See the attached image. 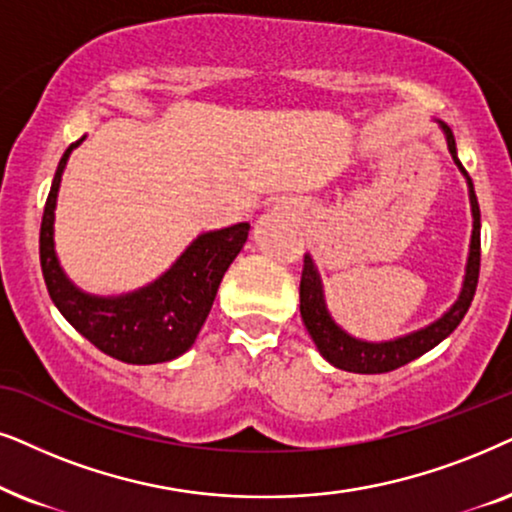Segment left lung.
Wrapping results in <instances>:
<instances>
[{
  "mask_svg": "<svg viewBox=\"0 0 512 512\" xmlns=\"http://www.w3.org/2000/svg\"><path fill=\"white\" fill-rule=\"evenodd\" d=\"M447 135V147L452 152V159L456 166L463 170V175L468 177L466 168L461 166L459 156H456V142L452 135V128L442 124ZM470 187V206H473V241H470V257H468V269H466V281H463V290L459 302L449 309L440 320H435L433 325L424 327V330L414 332V335L400 337L395 342L384 344H370L360 342L346 335L342 327L335 325V320L330 318V313L325 309L323 302V290H320V278L318 271L313 267L311 257L304 255V269H302V281H299V311H302V320L309 330L313 342H316L318 351L323 353L327 363H332L339 370L356 372V374H381L398 370L410 363V360L424 356L426 351H431L433 346H438L442 339L452 335L456 325L461 323L466 316L470 302L475 297V288H478L480 278V206L478 196H475L473 180L468 177Z\"/></svg>",
  "mask_w": 512,
  "mask_h": 512,
  "instance_id": "left-lung-1",
  "label": "left lung"
}]
</instances>
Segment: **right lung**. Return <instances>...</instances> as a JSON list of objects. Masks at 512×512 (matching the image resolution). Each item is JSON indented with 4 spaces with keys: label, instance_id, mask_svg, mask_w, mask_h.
Segmentation results:
<instances>
[{
    "label": "right lung",
    "instance_id": "add662e5",
    "mask_svg": "<svg viewBox=\"0 0 512 512\" xmlns=\"http://www.w3.org/2000/svg\"><path fill=\"white\" fill-rule=\"evenodd\" d=\"M84 140V138H81ZM72 142L58 163L39 229V262L46 290L74 330L95 349L131 365L166 363L194 344L229 264L248 238V222L201 234L159 281L124 297H91L67 281L53 250V208Z\"/></svg>",
    "mask_w": 512,
    "mask_h": 512
}]
</instances>
